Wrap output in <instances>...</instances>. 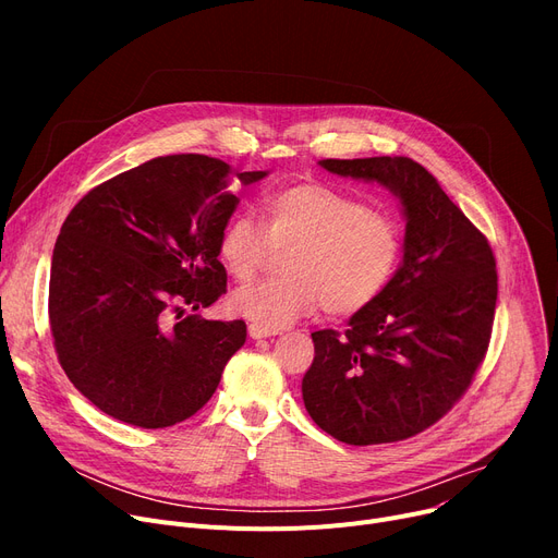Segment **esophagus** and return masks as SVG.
<instances>
[{
    "label": "esophagus",
    "mask_w": 558,
    "mask_h": 558,
    "mask_svg": "<svg viewBox=\"0 0 558 558\" xmlns=\"http://www.w3.org/2000/svg\"><path fill=\"white\" fill-rule=\"evenodd\" d=\"M248 335L253 337V339H267V337H276V335H280L276 328H264V326H257V324H251L248 326Z\"/></svg>",
    "instance_id": "1"
}]
</instances>
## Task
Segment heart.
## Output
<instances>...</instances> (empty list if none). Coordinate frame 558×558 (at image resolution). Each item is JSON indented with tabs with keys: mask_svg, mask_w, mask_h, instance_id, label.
<instances>
[{
	"mask_svg": "<svg viewBox=\"0 0 558 558\" xmlns=\"http://www.w3.org/2000/svg\"><path fill=\"white\" fill-rule=\"evenodd\" d=\"M262 228L248 215L230 217L217 238V257L230 278L251 280L269 244L289 246L282 274L242 287L230 307L264 328H282L316 312L366 310L391 282L402 255L398 221L326 183H296L262 198Z\"/></svg>",
	"mask_w": 558,
	"mask_h": 558,
	"instance_id": "b5f03b06",
	"label": "heart"
}]
</instances>
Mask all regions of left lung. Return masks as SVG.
Masks as SVG:
<instances>
[{
  "mask_svg": "<svg viewBox=\"0 0 558 558\" xmlns=\"http://www.w3.org/2000/svg\"><path fill=\"white\" fill-rule=\"evenodd\" d=\"M318 165L387 187L400 201L404 240L391 282L350 316L348 330L312 332L303 402L320 429L348 446L402 441L444 418L471 387L490 339L495 257L484 234L412 158Z\"/></svg>",
  "mask_w": 558,
  "mask_h": 558,
  "instance_id": "left-lung-1",
  "label": "left lung"
}]
</instances>
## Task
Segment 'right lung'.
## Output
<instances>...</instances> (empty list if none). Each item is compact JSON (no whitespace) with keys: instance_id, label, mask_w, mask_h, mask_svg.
Wrapping results in <instances>:
<instances>
[{"instance_id":"add662e5","label":"right lung","mask_w":558,"mask_h":558,"mask_svg":"<svg viewBox=\"0 0 558 558\" xmlns=\"http://www.w3.org/2000/svg\"><path fill=\"white\" fill-rule=\"evenodd\" d=\"M217 158L162 156L87 192L58 234L49 324L70 383L104 414L144 429L194 416L246 341L244 320H205L226 294L217 238L238 185Z\"/></svg>"}]
</instances>
